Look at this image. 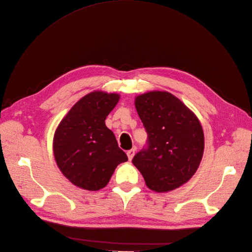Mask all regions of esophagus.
<instances>
[{"label":"esophagus","mask_w":252,"mask_h":252,"mask_svg":"<svg viewBox=\"0 0 252 252\" xmlns=\"http://www.w3.org/2000/svg\"><path fill=\"white\" fill-rule=\"evenodd\" d=\"M134 155H135V149H130V150L127 151V156H128L129 161H131L132 158L134 157Z\"/></svg>","instance_id":"1"}]
</instances>
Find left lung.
<instances>
[{
  "label": "left lung",
  "instance_id": "1",
  "mask_svg": "<svg viewBox=\"0 0 252 252\" xmlns=\"http://www.w3.org/2000/svg\"><path fill=\"white\" fill-rule=\"evenodd\" d=\"M135 108L147 132V142L132 163L147 187L166 192L185 184L199 168L203 157L200 121L178 97L166 91L136 96Z\"/></svg>",
  "mask_w": 252,
  "mask_h": 252
}]
</instances>
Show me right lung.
<instances>
[{"mask_svg":"<svg viewBox=\"0 0 252 252\" xmlns=\"http://www.w3.org/2000/svg\"><path fill=\"white\" fill-rule=\"evenodd\" d=\"M120 95L94 91L75 103L61 121L53 139L60 170L72 184L94 191L108 184L114 169L128 161L105 125Z\"/></svg>","mask_w":252,"mask_h":252,"instance_id":"1","label":"right lung"}]
</instances>
